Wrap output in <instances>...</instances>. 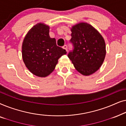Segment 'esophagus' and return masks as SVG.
<instances>
[{
  "label": "esophagus",
  "mask_w": 126,
  "mask_h": 126,
  "mask_svg": "<svg viewBox=\"0 0 126 126\" xmlns=\"http://www.w3.org/2000/svg\"><path fill=\"white\" fill-rule=\"evenodd\" d=\"M63 49H64L66 51H68V46H67V45H65L63 46Z\"/></svg>",
  "instance_id": "34e87169"
}]
</instances>
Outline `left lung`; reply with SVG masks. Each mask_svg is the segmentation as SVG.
Instances as JSON below:
<instances>
[{"label": "left lung", "mask_w": 126, "mask_h": 126, "mask_svg": "<svg viewBox=\"0 0 126 126\" xmlns=\"http://www.w3.org/2000/svg\"><path fill=\"white\" fill-rule=\"evenodd\" d=\"M71 32L70 42L73 49L68 57L81 74L92 75L101 66L106 57L104 39L92 26L84 22L72 26Z\"/></svg>", "instance_id": "left-lung-1"}]
</instances>
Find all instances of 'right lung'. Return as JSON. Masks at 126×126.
<instances>
[{
  "label": "right lung",
  "mask_w": 126,
  "mask_h": 126,
  "mask_svg": "<svg viewBox=\"0 0 126 126\" xmlns=\"http://www.w3.org/2000/svg\"><path fill=\"white\" fill-rule=\"evenodd\" d=\"M49 26L39 23L26 35L22 44V58L27 68L37 76L45 77L56 68L58 60L66 54L49 36Z\"/></svg>",
  "instance_id": "1"
}]
</instances>
